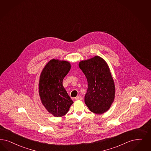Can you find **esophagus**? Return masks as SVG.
I'll return each mask as SVG.
<instances>
[{
    "label": "esophagus",
    "mask_w": 151,
    "mask_h": 151,
    "mask_svg": "<svg viewBox=\"0 0 151 151\" xmlns=\"http://www.w3.org/2000/svg\"><path fill=\"white\" fill-rule=\"evenodd\" d=\"M75 100H83V97H82L81 96H80V95H78V96H76V97L75 98Z\"/></svg>",
    "instance_id": "esophagus-1"
}]
</instances>
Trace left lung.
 I'll return each mask as SVG.
<instances>
[{"label":"left lung","instance_id":"left-lung-1","mask_svg":"<svg viewBox=\"0 0 151 151\" xmlns=\"http://www.w3.org/2000/svg\"><path fill=\"white\" fill-rule=\"evenodd\" d=\"M78 66L88 84L85 103L93 113L102 114L109 109L115 98L114 81L108 65L103 58L95 56L80 61Z\"/></svg>","mask_w":151,"mask_h":151}]
</instances>
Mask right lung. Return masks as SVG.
<instances>
[{"mask_svg":"<svg viewBox=\"0 0 151 151\" xmlns=\"http://www.w3.org/2000/svg\"><path fill=\"white\" fill-rule=\"evenodd\" d=\"M70 68L68 61L52 59L40 75L38 88L42 103L49 113L56 117L66 114L73 103L63 85Z\"/></svg>","mask_w":151,"mask_h":151,"instance_id":"add662e5","label":"right lung"}]
</instances>
